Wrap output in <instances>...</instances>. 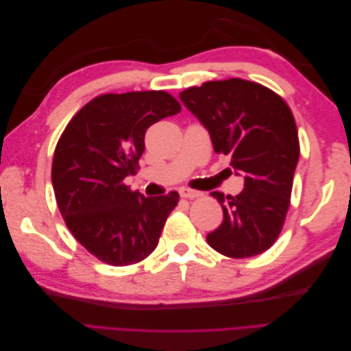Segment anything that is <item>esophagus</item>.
Masks as SVG:
<instances>
[{
  "label": "esophagus",
  "instance_id": "esophagus-1",
  "mask_svg": "<svg viewBox=\"0 0 351 351\" xmlns=\"http://www.w3.org/2000/svg\"><path fill=\"white\" fill-rule=\"evenodd\" d=\"M178 193H180V196L186 197V199H193V197L200 196V192H197V190H192V189H187V187L180 189Z\"/></svg>",
  "mask_w": 351,
  "mask_h": 351
}]
</instances>
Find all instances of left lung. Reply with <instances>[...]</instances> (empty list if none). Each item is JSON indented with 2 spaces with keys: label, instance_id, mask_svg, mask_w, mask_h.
<instances>
[{
  "label": "left lung",
  "instance_id": "8db88e82",
  "mask_svg": "<svg viewBox=\"0 0 351 351\" xmlns=\"http://www.w3.org/2000/svg\"><path fill=\"white\" fill-rule=\"evenodd\" d=\"M184 107L210 136L218 155L231 158L243 176L237 196L212 192L224 212L206 236L212 249L228 258H252L278 239L290 206L300 146L294 117L271 89L241 79L206 82L180 93Z\"/></svg>",
  "mask_w": 351,
  "mask_h": 351
}]
</instances>
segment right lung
Returning a JSON list of instances; mask_svg holds the SVG:
<instances>
[{"instance_id":"obj_1","label":"right lung","mask_w":351,"mask_h":351,"mask_svg":"<svg viewBox=\"0 0 351 351\" xmlns=\"http://www.w3.org/2000/svg\"><path fill=\"white\" fill-rule=\"evenodd\" d=\"M182 107L164 90L107 93L73 117L52 161V186L71 234L99 261L125 267L158 246L178 193L145 197L124 184L136 174L147 127Z\"/></svg>"}]
</instances>
